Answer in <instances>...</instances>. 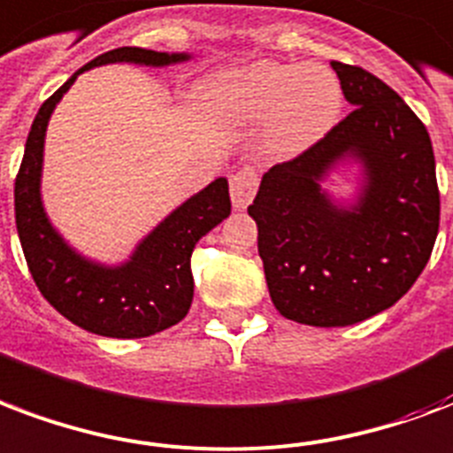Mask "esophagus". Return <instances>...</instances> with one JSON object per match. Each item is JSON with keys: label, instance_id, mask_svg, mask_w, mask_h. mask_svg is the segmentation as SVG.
Here are the masks:
<instances>
[{"label": "esophagus", "instance_id": "1", "mask_svg": "<svg viewBox=\"0 0 453 453\" xmlns=\"http://www.w3.org/2000/svg\"><path fill=\"white\" fill-rule=\"evenodd\" d=\"M257 188H258V175L257 171L251 168V165H244L242 171H237L230 178V196H233V206L237 211L242 209H247L257 195Z\"/></svg>", "mask_w": 453, "mask_h": 453}]
</instances>
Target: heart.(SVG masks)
Here are the masks:
<instances>
[{
    "label": "heart",
    "mask_w": 453,
    "mask_h": 453,
    "mask_svg": "<svg viewBox=\"0 0 453 453\" xmlns=\"http://www.w3.org/2000/svg\"><path fill=\"white\" fill-rule=\"evenodd\" d=\"M213 109L237 120H268L265 147L292 157L320 140L342 111V88L323 65L264 61L209 85Z\"/></svg>",
    "instance_id": "1"
}]
</instances>
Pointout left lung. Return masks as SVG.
<instances>
[{
	"mask_svg": "<svg viewBox=\"0 0 453 453\" xmlns=\"http://www.w3.org/2000/svg\"><path fill=\"white\" fill-rule=\"evenodd\" d=\"M333 68L351 113L303 154L273 165L250 206L275 309L316 327L354 326L399 302L440 230L426 126L372 73L340 61ZM351 157L365 180L344 207L319 182Z\"/></svg>",
	"mask_w": 453,
	"mask_h": 453,
	"instance_id": "1",
	"label": "left lung"
}]
</instances>
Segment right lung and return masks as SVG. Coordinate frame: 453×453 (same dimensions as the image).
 Wrapping results in <instances>:
<instances>
[{
	"mask_svg": "<svg viewBox=\"0 0 453 453\" xmlns=\"http://www.w3.org/2000/svg\"><path fill=\"white\" fill-rule=\"evenodd\" d=\"M189 54H168L142 47H119L92 58L40 106L27 133L13 203L20 247L35 285L54 309L88 333L116 340L150 337L188 316L195 296L189 258L203 234L230 216L226 178H216L202 192L189 196L168 213L120 265L89 261L57 233L47 219L40 195L44 158V134L51 111L75 78L95 65L182 64Z\"/></svg>",
	"mask_w": 453,
	"mask_h": 453,
	"instance_id": "1",
	"label": "right lung"
}]
</instances>
